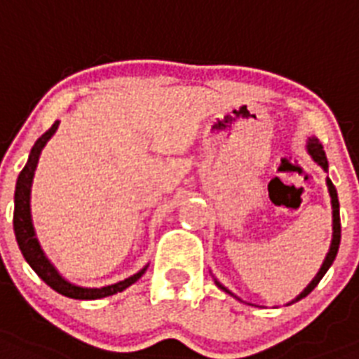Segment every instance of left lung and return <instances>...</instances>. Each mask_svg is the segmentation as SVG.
Masks as SVG:
<instances>
[{"label":"left lung","mask_w":359,"mask_h":359,"mask_svg":"<svg viewBox=\"0 0 359 359\" xmlns=\"http://www.w3.org/2000/svg\"><path fill=\"white\" fill-rule=\"evenodd\" d=\"M308 151H310V154L313 156V160H316L317 164L321 165L323 170H328V160H326V154H325V149H323V144L319 142L317 138H310V142H308ZM326 184H328V191H330V197H332V208H334V238H332V245H330V250H328V255H326L325 258V264H323L321 271L317 273V276L311 280V284L306 287L304 291H302L301 295H299V299H302V297H306L308 293H310L313 287H316L319 282H321V278L325 276V273L328 271V267L332 265V262L336 260V255H337V249H339V241H341V221H339V201H337V191H336V186L332 184V180L328 179L326 180ZM217 285H219L221 290H225L223 285L217 282ZM226 291V290H225ZM230 293V291H229ZM297 299V301H299Z\"/></svg>","instance_id":"1"}]
</instances>
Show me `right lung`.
<instances>
[{
	"instance_id": "obj_1",
	"label": "right lung",
	"mask_w": 359,
	"mask_h": 359,
	"mask_svg": "<svg viewBox=\"0 0 359 359\" xmlns=\"http://www.w3.org/2000/svg\"><path fill=\"white\" fill-rule=\"evenodd\" d=\"M58 127V121L51 125V129L36 140V144L33 145L31 154L25 168L22 170L16 182V191H14V234H16V241H18L20 250H22L23 258L27 260L40 278H42L49 287H53L57 293L69 299H79V301H94V299H103V297H110L114 293L127 290L130 284L138 280L140 276L144 275L145 269H142L136 275L125 278V280L118 282V284L107 285V287H81V285L69 284L68 280H64L62 276L58 275L55 267L48 262V258L43 256L42 249L38 245L36 236H34L33 223H31V208H29V195H31V182H33V175L36 170L38 156L42 153L43 145L48 144V140L55 134Z\"/></svg>"
}]
</instances>
